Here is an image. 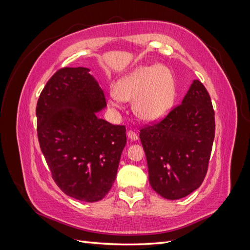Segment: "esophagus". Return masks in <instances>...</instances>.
I'll use <instances>...</instances> for the list:
<instances>
[{
    "label": "esophagus",
    "mask_w": 250,
    "mask_h": 250,
    "mask_svg": "<svg viewBox=\"0 0 250 250\" xmlns=\"http://www.w3.org/2000/svg\"><path fill=\"white\" fill-rule=\"evenodd\" d=\"M127 135H128V138H129L131 141H137L138 139H139V135L135 133L134 131H132V130H129L127 132Z\"/></svg>",
    "instance_id": "obj_1"
}]
</instances>
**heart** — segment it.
I'll return each mask as SVG.
<instances>
[{"instance_id":"1","label":"heart","mask_w":250,"mask_h":250,"mask_svg":"<svg viewBox=\"0 0 250 250\" xmlns=\"http://www.w3.org/2000/svg\"><path fill=\"white\" fill-rule=\"evenodd\" d=\"M176 96V85L169 67L140 66L126 75L109 95V106L121 109L123 100H133V110L139 118L155 121L167 115Z\"/></svg>"}]
</instances>
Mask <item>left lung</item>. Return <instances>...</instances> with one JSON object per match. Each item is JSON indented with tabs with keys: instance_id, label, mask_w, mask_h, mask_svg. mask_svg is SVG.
Here are the masks:
<instances>
[{
	"instance_id": "left-lung-1",
	"label": "left lung",
	"mask_w": 250,
	"mask_h": 250,
	"mask_svg": "<svg viewBox=\"0 0 250 250\" xmlns=\"http://www.w3.org/2000/svg\"><path fill=\"white\" fill-rule=\"evenodd\" d=\"M215 138L209 94L194 80L183 102L163 120L140 130L149 183L162 197L175 200L198 188L207 175Z\"/></svg>"
}]
</instances>
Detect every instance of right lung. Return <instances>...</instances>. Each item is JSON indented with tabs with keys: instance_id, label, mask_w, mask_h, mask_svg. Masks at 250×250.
I'll use <instances>...</instances> for the list:
<instances>
[{
	"instance_id": "obj_1",
	"label": "right lung",
	"mask_w": 250,
	"mask_h": 250,
	"mask_svg": "<svg viewBox=\"0 0 250 250\" xmlns=\"http://www.w3.org/2000/svg\"><path fill=\"white\" fill-rule=\"evenodd\" d=\"M104 93L87 67H62L49 79L37 101V137L52 178L64 194L95 202L115 183L126 145L124 125L96 112Z\"/></svg>"
}]
</instances>
